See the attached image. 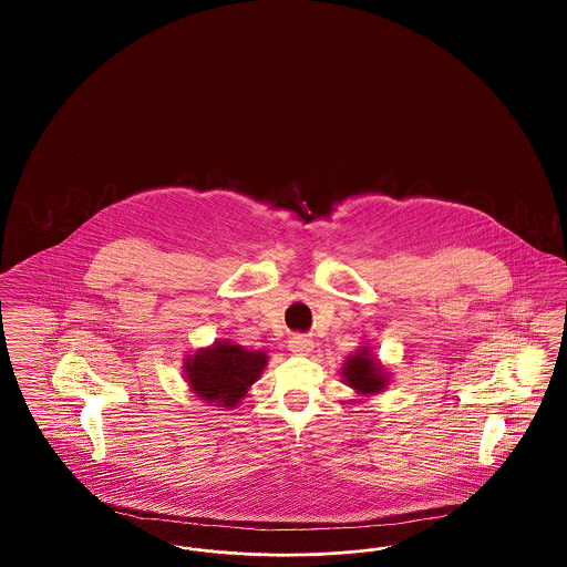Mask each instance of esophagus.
<instances>
[{
  "mask_svg": "<svg viewBox=\"0 0 567 567\" xmlns=\"http://www.w3.org/2000/svg\"><path fill=\"white\" fill-rule=\"evenodd\" d=\"M312 349H315V342L306 336H293L289 340V351L296 352V354H308Z\"/></svg>",
  "mask_w": 567,
  "mask_h": 567,
  "instance_id": "1",
  "label": "esophagus"
}]
</instances>
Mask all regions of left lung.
Listing matches in <instances>:
<instances>
[{
  "label": "left lung",
  "instance_id": "obj_1",
  "mask_svg": "<svg viewBox=\"0 0 567 567\" xmlns=\"http://www.w3.org/2000/svg\"><path fill=\"white\" fill-rule=\"evenodd\" d=\"M342 380L361 400H365L382 393L391 382V374L372 352V347H357V351L342 363Z\"/></svg>",
  "mask_w": 567,
  "mask_h": 567
}]
</instances>
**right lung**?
<instances>
[{
	"instance_id": "1",
	"label": "right lung",
	"mask_w": 567,
	"mask_h": 567,
	"mask_svg": "<svg viewBox=\"0 0 567 567\" xmlns=\"http://www.w3.org/2000/svg\"><path fill=\"white\" fill-rule=\"evenodd\" d=\"M268 352L248 351L231 340L197 349L183 361L185 380L195 398L231 410L248 395L268 365Z\"/></svg>"
}]
</instances>
